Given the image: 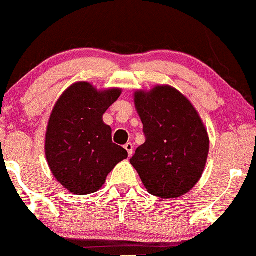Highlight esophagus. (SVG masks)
Wrapping results in <instances>:
<instances>
[{"label":"esophagus","mask_w":256,"mask_h":256,"mask_svg":"<svg viewBox=\"0 0 256 256\" xmlns=\"http://www.w3.org/2000/svg\"><path fill=\"white\" fill-rule=\"evenodd\" d=\"M124 148H125L126 150H128V156H132V153H134V146H132V143H126L125 146H124Z\"/></svg>","instance_id":"esophagus-1"}]
</instances>
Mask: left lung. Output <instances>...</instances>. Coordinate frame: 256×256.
Wrapping results in <instances>:
<instances>
[{"label":"left lung","mask_w":256,"mask_h":256,"mask_svg":"<svg viewBox=\"0 0 256 256\" xmlns=\"http://www.w3.org/2000/svg\"><path fill=\"white\" fill-rule=\"evenodd\" d=\"M146 142L130 159L143 184L159 198H178L203 175L209 137L192 103L171 86L134 92Z\"/></svg>","instance_id":"8db88e82"}]
</instances>
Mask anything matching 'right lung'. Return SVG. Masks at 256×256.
I'll use <instances>...</instances> for the list:
<instances>
[{"label":"right lung","mask_w":256,"mask_h":256,"mask_svg":"<svg viewBox=\"0 0 256 256\" xmlns=\"http://www.w3.org/2000/svg\"><path fill=\"white\" fill-rule=\"evenodd\" d=\"M122 94L120 88L97 91L91 84L76 82L56 103L47 125V162L53 176L69 192L84 196L104 184L128 152L112 141L103 114Z\"/></svg>","instance_id":"1"}]
</instances>
